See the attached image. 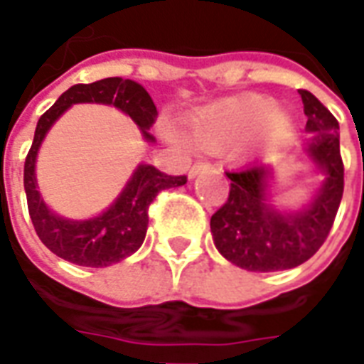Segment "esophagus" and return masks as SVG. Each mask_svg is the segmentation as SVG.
<instances>
[{
  "label": "esophagus",
  "mask_w": 364,
  "mask_h": 364,
  "mask_svg": "<svg viewBox=\"0 0 364 364\" xmlns=\"http://www.w3.org/2000/svg\"><path fill=\"white\" fill-rule=\"evenodd\" d=\"M213 167V164L210 161H197V164H193L189 169V177H197L200 171H205V169H210Z\"/></svg>",
  "instance_id": "esophagus-1"
}]
</instances>
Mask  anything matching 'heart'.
Wrapping results in <instances>:
<instances>
[{
    "label": "heart",
    "instance_id": "obj_1",
    "mask_svg": "<svg viewBox=\"0 0 364 364\" xmlns=\"http://www.w3.org/2000/svg\"><path fill=\"white\" fill-rule=\"evenodd\" d=\"M273 112L274 103L267 97H247L237 101H226L198 112L191 120V134L195 144H198L200 148L218 150L271 119ZM274 122L282 127L287 122V117L277 114Z\"/></svg>",
    "mask_w": 364,
    "mask_h": 364
}]
</instances>
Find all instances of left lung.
Instances as JSON below:
<instances>
[{"label": "left lung", "mask_w": 364, "mask_h": 364, "mask_svg": "<svg viewBox=\"0 0 364 364\" xmlns=\"http://www.w3.org/2000/svg\"><path fill=\"white\" fill-rule=\"evenodd\" d=\"M298 93L308 119L306 130L312 132L306 154L326 179L310 205L296 213H281L267 198L269 166L253 161L226 171L232 181L228 200L213 214L210 232L218 252L247 271H282L310 259L326 242L343 197L339 124L310 91Z\"/></svg>", "instance_id": "1"}]
</instances>
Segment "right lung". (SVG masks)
Returning <instances> with one entry per match:
<instances>
[{
  "mask_svg": "<svg viewBox=\"0 0 364 364\" xmlns=\"http://www.w3.org/2000/svg\"><path fill=\"white\" fill-rule=\"evenodd\" d=\"M75 103L112 105L134 120L146 140L156 122L158 109L140 83L122 77H107L93 83H77L58 97L36 122L35 140L25 159V193L36 236L52 253L82 267H109L127 259L142 245L148 230V208L159 191L181 187L185 175L161 173L154 166H138L119 198L103 214L90 220H68L44 205L36 189L35 161L50 127Z\"/></svg>",
  "mask_w": 364,
  "mask_h": 364,
  "instance_id": "add662e5",
  "label": "right lung"
}]
</instances>
